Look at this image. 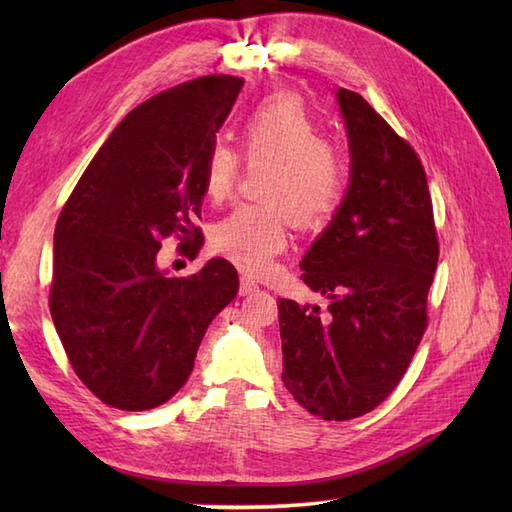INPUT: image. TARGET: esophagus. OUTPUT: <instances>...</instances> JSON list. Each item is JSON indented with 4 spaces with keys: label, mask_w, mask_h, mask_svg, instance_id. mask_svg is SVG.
<instances>
[{
    "label": "esophagus",
    "mask_w": 512,
    "mask_h": 512,
    "mask_svg": "<svg viewBox=\"0 0 512 512\" xmlns=\"http://www.w3.org/2000/svg\"><path fill=\"white\" fill-rule=\"evenodd\" d=\"M255 292H259V286L255 284L253 279L248 277H242V281H239V295H255Z\"/></svg>",
    "instance_id": "obj_1"
}]
</instances>
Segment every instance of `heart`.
Instances as JSON below:
<instances>
[{
  "mask_svg": "<svg viewBox=\"0 0 512 512\" xmlns=\"http://www.w3.org/2000/svg\"><path fill=\"white\" fill-rule=\"evenodd\" d=\"M242 158L250 167H266L259 176V198L266 202L237 206L222 217L211 228L209 244L226 262L262 275L288 246L290 215L301 228L332 220L350 189V165L292 96H273L246 114L239 151L226 143L206 151L202 193L211 204L233 193Z\"/></svg>",
  "mask_w": 512,
  "mask_h": 512,
  "instance_id": "1",
  "label": "heart"
}]
</instances>
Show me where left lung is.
Listing matches in <instances>:
<instances>
[{
	"label": "left lung",
	"instance_id": "8db88e82",
	"mask_svg": "<svg viewBox=\"0 0 512 512\" xmlns=\"http://www.w3.org/2000/svg\"><path fill=\"white\" fill-rule=\"evenodd\" d=\"M352 182L303 257L301 279L330 306L279 299L284 385L323 420L376 409L405 376L427 330L440 244L424 167L361 94L339 90Z\"/></svg>",
	"mask_w": 512,
	"mask_h": 512
}]
</instances>
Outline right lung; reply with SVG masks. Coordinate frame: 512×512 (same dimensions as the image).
<instances>
[{
  "label": "right lung",
  "instance_id": "right-lung-1",
  "mask_svg": "<svg viewBox=\"0 0 512 512\" xmlns=\"http://www.w3.org/2000/svg\"><path fill=\"white\" fill-rule=\"evenodd\" d=\"M244 79L200 76L129 112L76 182L54 228L50 314L74 374L105 405L145 411L187 383L206 328L239 290L211 259L189 277L156 266L162 239L195 255L202 169Z\"/></svg>",
  "mask_w": 512,
  "mask_h": 512
}]
</instances>
